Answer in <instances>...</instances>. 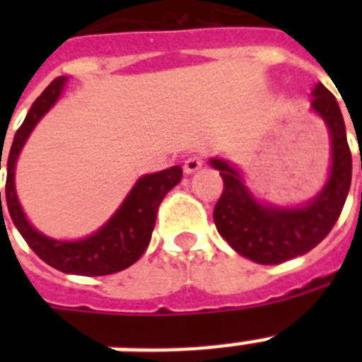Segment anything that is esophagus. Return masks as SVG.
<instances>
[{
	"mask_svg": "<svg viewBox=\"0 0 362 362\" xmlns=\"http://www.w3.org/2000/svg\"><path fill=\"white\" fill-rule=\"evenodd\" d=\"M201 167H203V158H199V156H192V158H187L186 161H184V173H186V175L197 173Z\"/></svg>",
	"mask_w": 362,
	"mask_h": 362,
	"instance_id": "1",
	"label": "esophagus"
}]
</instances>
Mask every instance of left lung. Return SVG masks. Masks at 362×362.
<instances>
[{"label": "left lung", "mask_w": 362, "mask_h": 362, "mask_svg": "<svg viewBox=\"0 0 362 362\" xmlns=\"http://www.w3.org/2000/svg\"><path fill=\"white\" fill-rule=\"evenodd\" d=\"M312 110L331 135V170L325 186L298 206H276L259 201L240 170L227 159L212 158L220 170L223 193L214 206V223L229 246L259 264H280L308 253L331 233L351 186V152L337 98L321 82L312 90Z\"/></svg>", "instance_id": "left-lung-1"}]
</instances>
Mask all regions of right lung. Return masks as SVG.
Masks as SVG:
<instances>
[{
    "mask_svg": "<svg viewBox=\"0 0 362 362\" xmlns=\"http://www.w3.org/2000/svg\"><path fill=\"white\" fill-rule=\"evenodd\" d=\"M65 76L54 78L47 90L31 105L25 120L16 131L7 158V184H5V197L11 220L28 242V246L39 255L47 264L62 270L65 274L78 276H105L115 274L127 269L139 261L144 250L150 244L156 216L163 197L180 182L182 167L175 165L170 169L159 170L153 175H144L131 187L120 209L110 216L109 221L101 226L90 237L81 240H56L42 235L31 226L20 206L16 187H14V170L16 161L24 148L28 136L39 124L42 116L52 109L64 92ZM3 156V152L0 153ZM1 170V158H0ZM1 206V192H0ZM3 209V206H1Z\"/></svg>",
    "mask_w": 362,
    "mask_h": 362,
    "instance_id": "right-lung-1",
    "label": "right lung"
}]
</instances>
